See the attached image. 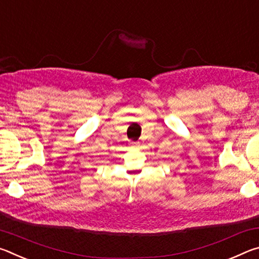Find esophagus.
<instances>
[{
  "instance_id": "obj_1",
  "label": "esophagus",
  "mask_w": 259,
  "mask_h": 259,
  "mask_svg": "<svg viewBox=\"0 0 259 259\" xmlns=\"http://www.w3.org/2000/svg\"><path fill=\"white\" fill-rule=\"evenodd\" d=\"M139 145V142H133V143H131V146H138Z\"/></svg>"
}]
</instances>
